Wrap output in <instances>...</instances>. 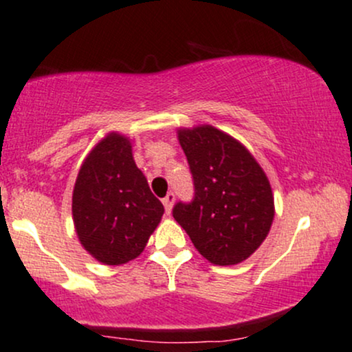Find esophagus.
Instances as JSON below:
<instances>
[{"label": "esophagus", "instance_id": "esophagus-1", "mask_svg": "<svg viewBox=\"0 0 352 352\" xmlns=\"http://www.w3.org/2000/svg\"><path fill=\"white\" fill-rule=\"evenodd\" d=\"M173 201H175V195H173L172 192H168L167 195H165V199L162 200V204H164V207H165V212H167V213L172 212Z\"/></svg>", "mask_w": 352, "mask_h": 352}]
</instances>
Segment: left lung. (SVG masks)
<instances>
[{
	"instance_id": "left-lung-1",
	"label": "left lung",
	"mask_w": 352,
	"mask_h": 352,
	"mask_svg": "<svg viewBox=\"0 0 352 352\" xmlns=\"http://www.w3.org/2000/svg\"><path fill=\"white\" fill-rule=\"evenodd\" d=\"M195 185L192 204H177L173 218L210 263L238 265L268 236L274 218L272 185L240 140L204 124L179 127Z\"/></svg>"
}]
</instances>
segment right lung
<instances>
[{"label":"right lung","instance_id":"obj_1","mask_svg":"<svg viewBox=\"0 0 352 352\" xmlns=\"http://www.w3.org/2000/svg\"><path fill=\"white\" fill-rule=\"evenodd\" d=\"M164 205L135 165L132 140L109 132L80 165L72 192V220L82 248L102 265L119 266L144 252Z\"/></svg>","mask_w":352,"mask_h":352}]
</instances>
